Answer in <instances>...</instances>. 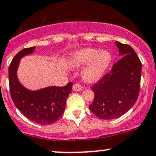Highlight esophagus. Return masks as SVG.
Instances as JSON below:
<instances>
[{
    "label": "esophagus",
    "instance_id": "34e87169",
    "mask_svg": "<svg viewBox=\"0 0 156 156\" xmlns=\"http://www.w3.org/2000/svg\"><path fill=\"white\" fill-rule=\"evenodd\" d=\"M72 89H73L75 91H80V90H82L83 87L81 85V84H74L73 87H72Z\"/></svg>",
    "mask_w": 156,
    "mask_h": 156
}]
</instances>
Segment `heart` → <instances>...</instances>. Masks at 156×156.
<instances>
[{
    "mask_svg": "<svg viewBox=\"0 0 156 156\" xmlns=\"http://www.w3.org/2000/svg\"><path fill=\"white\" fill-rule=\"evenodd\" d=\"M111 62V55L107 51L96 49H84L77 51L69 60L71 67H79L89 63L83 71V78L87 81L99 79Z\"/></svg>",
    "mask_w": 156,
    "mask_h": 156,
    "instance_id": "obj_1",
    "label": "heart"
}]
</instances>
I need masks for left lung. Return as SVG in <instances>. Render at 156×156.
I'll list each match as a JSON object with an SVG mask.
<instances>
[{
	"mask_svg": "<svg viewBox=\"0 0 156 156\" xmlns=\"http://www.w3.org/2000/svg\"><path fill=\"white\" fill-rule=\"evenodd\" d=\"M121 59L90 87L94 93L90 111L102 120L120 117L135 104L140 88L142 63L134 49L115 41Z\"/></svg>",
	"mask_w": 156,
	"mask_h": 156,
	"instance_id": "left-lung-1",
	"label": "left lung"
}]
</instances>
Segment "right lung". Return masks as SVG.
I'll list each match as a JSON object with an SVG mask.
<instances>
[{"instance_id":"1","label":"right lung","mask_w":156,"mask_h":156,"mask_svg":"<svg viewBox=\"0 0 156 156\" xmlns=\"http://www.w3.org/2000/svg\"><path fill=\"white\" fill-rule=\"evenodd\" d=\"M35 47L20 51L10 62L8 69L9 86L11 98L16 108L31 121L41 125H50L63 114L66 99L72 92V82L64 87H52L36 91L27 90L19 82L16 70L20 59L33 53Z\"/></svg>"}]
</instances>
